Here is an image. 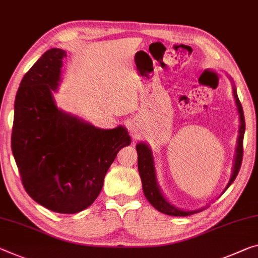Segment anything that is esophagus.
<instances>
[{"instance_id": "34e87169", "label": "esophagus", "mask_w": 258, "mask_h": 258, "mask_svg": "<svg viewBox=\"0 0 258 258\" xmlns=\"http://www.w3.org/2000/svg\"><path fill=\"white\" fill-rule=\"evenodd\" d=\"M128 130H130L132 133H136V126H134V124H133L132 121L128 122Z\"/></svg>"}]
</instances>
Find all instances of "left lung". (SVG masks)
I'll use <instances>...</instances> for the list:
<instances>
[{
    "label": "left lung",
    "instance_id": "left-lung-1",
    "mask_svg": "<svg viewBox=\"0 0 258 258\" xmlns=\"http://www.w3.org/2000/svg\"><path fill=\"white\" fill-rule=\"evenodd\" d=\"M232 84L233 89V96H234L236 109H238L239 113V119H240V126H239V136L238 140H236V148L234 158H233V165H232V174L230 180H228L227 185L225 186L223 193L230 187L231 183L234 181L236 175L239 173L241 162H242L243 156V134L244 130H246V124H244V116H243V110L242 105H241L238 94H236V88L232 78L228 76ZM137 153H138V169L139 174H140L141 182H142V189H144V194L146 199L148 200V202L153 206L155 209L158 210L162 214L169 215V216H177V217H185V216H190L193 214H198V212L207 209L209 206H206L198 210H182L179 209L175 206H173L169 200H167L161 187L158 185L157 181V175H156V167H155V161H154V155L149 145H147L146 142H139L137 145ZM222 193V194H223Z\"/></svg>",
    "mask_w": 258,
    "mask_h": 258
}]
</instances>
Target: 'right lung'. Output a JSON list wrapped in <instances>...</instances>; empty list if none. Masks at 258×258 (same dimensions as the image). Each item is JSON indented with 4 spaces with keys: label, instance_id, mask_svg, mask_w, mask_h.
<instances>
[{
    "label": "right lung",
    "instance_id": "add662e5",
    "mask_svg": "<svg viewBox=\"0 0 258 258\" xmlns=\"http://www.w3.org/2000/svg\"><path fill=\"white\" fill-rule=\"evenodd\" d=\"M63 49L51 48L22 79L15 100L11 149L27 194L47 209L77 214L95 201L127 130H111L57 107Z\"/></svg>",
    "mask_w": 258,
    "mask_h": 258
}]
</instances>
